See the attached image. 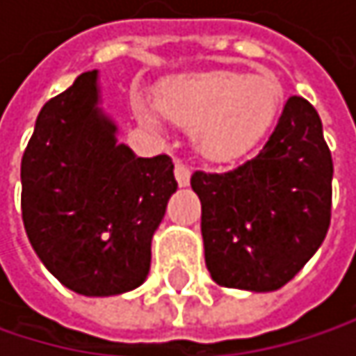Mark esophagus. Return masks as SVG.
<instances>
[{"mask_svg": "<svg viewBox=\"0 0 356 356\" xmlns=\"http://www.w3.org/2000/svg\"><path fill=\"white\" fill-rule=\"evenodd\" d=\"M175 179L181 187H187L189 185V179H191V169L183 163H175Z\"/></svg>", "mask_w": 356, "mask_h": 356, "instance_id": "esophagus-1", "label": "esophagus"}]
</instances>
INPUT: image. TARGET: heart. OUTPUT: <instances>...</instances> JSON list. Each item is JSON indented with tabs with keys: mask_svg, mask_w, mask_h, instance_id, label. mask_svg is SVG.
Wrapping results in <instances>:
<instances>
[{
	"mask_svg": "<svg viewBox=\"0 0 356 356\" xmlns=\"http://www.w3.org/2000/svg\"><path fill=\"white\" fill-rule=\"evenodd\" d=\"M156 108L183 129H191L195 152L210 163H231L251 152L274 127L282 107V86L270 74L212 70L165 78L154 92ZM146 127L159 119L138 108Z\"/></svg>",
	"mask_w": 356,
	"mask_h": 356,
	"instance_id": "obj_1",
	"label": "heart"
}]
</instances>
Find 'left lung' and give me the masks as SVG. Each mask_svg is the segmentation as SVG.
Here are the masks:
<instances>
[{"mask_svg":"<svg viewBox=\"0 0 356 356\" xmlns=\"http://www.w3.org/2000/svg\"><path fill=\"white\" fill-rule=\"evenodd\" d=\"M332 173L320 115L301 97L286 101L257 156L227 173L195 171L214 282L268 293L295 278L325 239Z\"/></svg>","mask_w":356,"mask_h":356,"instance_id":"left-lung-1","label":"left lung"}]
</instances>
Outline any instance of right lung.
<instances>
[{"instance_id":"1","label":"right lung","mask_w":356,"mask_h":356,"mask_svg":"<svg viewBox=\"0 0 356 356\" xmlns=\"http://www.w3.org/2000/svg\"><path fill=\"white\" fill-rule=\"evenodd\" d=\"M99 72H84L40 108L24 150L22 220L44 268L70 291L111 297L138 289L150 243L177 191L167 154L117 144L99 107Z\"/></svg>"}]
</instances>
